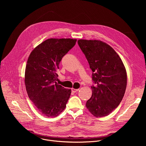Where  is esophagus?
Here are the masks:
<instances>
[{
  "instance_id": "34e87169",
  "label": "esophagus",
  "mask_w": 146,
  "mask_h": 146,
  "mask_svg": "<svg viewBox=\"0 0 146 146\" xmlns=\"http://www.w3.org/2000/svg\"><path fill=\"white\" fill-rule=\"evenodd\" d=\"M71 90H72V92H74V93H76V92H78V91L79 90V89H74V88H72V89H71Z\"/></svg>"
}]
</instances>
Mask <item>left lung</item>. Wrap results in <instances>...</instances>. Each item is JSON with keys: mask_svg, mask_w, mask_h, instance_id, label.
<instances>
[{"mask_svg": "<svg viewBox=\"0 0 146 146\" xmlns=\"http://www.w3.org/2000/svg\"><path fill=\"white\" fill-rule=\"evenodd\" d=\"M79 46L92 72V96L86 107L94 116L108 115L120 104L125 94L127 74L119 56L107 44L100 40L80 39Z\"/></svg>", "mask_w": 146, "mask_h": 146, "instance_id": "8db88e82", "label": "left lung"}]
</instances>
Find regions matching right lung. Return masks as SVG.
Listing matches in <instances>:
<instances>
[{
    "mask_svg": "<svg viewBox=\"0 0 146 146\" xmlns=\"http://www.w3.org/2000/svg\"><path fill=\"white\" fill-rule=\"evenodd\" d=\"M76 39H48L30 53L25 69V84L28 96L37 110L48 117H56L64 110L71 90L56 82L63 57Z\"/></svg>",
    "mask_w": 146,
    "mask_h": 146,
    "instance_id": "add662e5",
    "label": "right lung"
}]
</instances>
